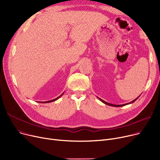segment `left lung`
I'll use <instances>...</instances> for the list:
<instances>
[{
  "mask_svg": "<svg viewBox=\"0 0 160 160\" xmlns=\"http://www.w3.org/2000/svg\"><path fill=\"white\" fill-rule=\"evenodd\" d=\"M138 98V97L137 98H136L135 100H133V101H132L131 102H130V103H127V104H121V105H115V104H110V103H108V102H105L104 100H102V99H100V98H99L100 100H101V101L103 102V103H104V104H107V105H109V106H115V107H121V106H125V105H127V104H130V103H132V102H133L134 101H136V100H137Z\"/></svg>",
  "mask_w": 160,
  "mask_h": 160,
  "instance_id": "left-lung-1",
  "label": "left lung"
}]
</instances>
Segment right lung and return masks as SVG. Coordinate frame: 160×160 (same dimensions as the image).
Masks as SVG:
<instances>
[{
  "label": "right lung",
  "mask_w": 160,
  "mask_h": 160,
  "mask_svg": "<svg viewBox=\"0 0 160 160\" xmlns=\"http://www.w3.org/2000/svg\"><path fill=\"white\" fill-rule=\"evenodd\" d=\"M62 95H63V93H62V94L60 96H59L58 97H57V98H55V99H53V100H49V101H46V102H43V103H47V102H52V101H55V100H56L57 99H58V98H60V97H61Z\"/></svg>",
  "instance_id": "add662e5"
}]
</instances>
